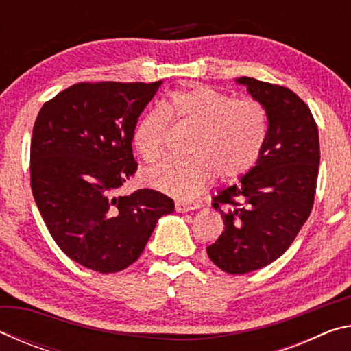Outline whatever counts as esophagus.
<instances>
[{"mask_svg":"<svg viewBox=\"0 0 351 351\" xmlns=\"http://www.w3.org/2000/svg\"><path fill=\"white\" fill-rule=\"evenodd\" d=\"M176 212L180 213H186V212H190V210H195V209H199V204L198 203H176Z\"/></svg>","mask_w":351,"mask_h":351,"instance_id":"esophagus-1","label":"esophagus"}]
</instances>
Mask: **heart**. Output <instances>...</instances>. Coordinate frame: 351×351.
Listing matches in <instances>:
<instances>
[{
    "label": "heart",
    "instance_id": "obj_1",
    "mask_svg": "<svg viewBox=\"0 0 351 351\" xmlns=\"http://www.w3.org/2000/svg\"><path fill=\"white\" fill-rule=\"evenodd\" d=\"M169 119L193 130L186 161H165L144 173L154 189L178 199H192L215 175L224 182L249 173L263 152L268 117L257 100H237L230 94L197 85L175 91L162 110H152L136 123L133 145L147 162L164 152Z\"/></svg>",
    "mask_w": 351,
    "mask_h": 351
}]
</instances>
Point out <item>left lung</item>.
I'll return each instance as SVG.
<instances>
[{
  "instance_id": "obj_1",
  "label": "left lung",
  "mask_w": 351,
  "mask_h": 351,
  "mask_svg": "<svg viewBox=\"0 0 351 351\" xmlns=\"http://www.w3.org/2000/svg\"><path fill=\"white\" fill-rule=\"evenodd\" d=\"M235 82L265 108L268 133L255 167L213 197L224 230L207 255L219 269L240 276L276 261L305 224L320 150L316 122L295 93L252 77Z\"/></svg>"
}]
</instances>
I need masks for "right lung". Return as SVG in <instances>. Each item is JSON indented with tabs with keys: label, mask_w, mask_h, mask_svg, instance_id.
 Listing matches in <instances>:
<instances>
[{
	"label": "right lung",
	"mask_w": 351,
	"mask_h": 351,
	"mask_svg": "<svg viewBox=\"0 0 351 351\" xmlns=\"http://www.w3.org/2000/svg\"><path fill=\"white\" fill-rule=\"evenodd\" d=\"M162 82L75 83L46 102L34 123L31 187L58 247L110 274L139 258L173 199L152 189L116 192L138 164L133 132Z\"/></svg>",
	"instance_id": "add662e5"
}]
</instances>
